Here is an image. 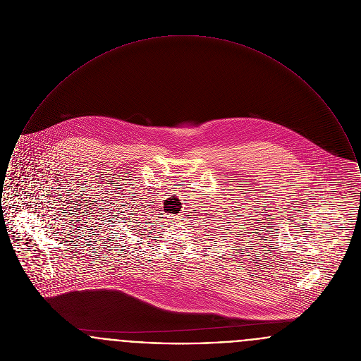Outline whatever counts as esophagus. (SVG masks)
Wrapping results in <instances>:
<instances>
[{
    "label": "esophagus",
    "mask_w": 361,
    "mask_h": 361,
    "mask_svg": "<svg viewBox=\"0 0 361 361\" xmlns=\"http://www.w3.org/2000/svg\"><path fill=\"white\" fill-rule=\"evenodd\" d=\"M172 220H175V221H180V220H182V217H180V215H179V216H173Z\"/></svg>",
    "instance_id": "34e87169"
}]
</instances>
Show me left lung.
<instances>
[{"instance_id":"obj_1","label":"left lung","mask_w":361,"mask_h":361,"mask_svg":"<svg viewBox=\"0 0 361 361\" xmlns=\"http://www.w3.org/2000/svg\"><path fill=\"white\" fill-rule=\"evenodd\" d=\"M230 212H231V211H230ZM227 215H228V212H227ZM227 215H226V214H224V215H223V216H221V219H224V220H227V219H228V216H227ZM227 223H231V221H230V220H227ZM234 223H237V221H234ZM223 224H224V223H223Z\"/></svg>"}]
</instances>
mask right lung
<instances>
[{
  "label": "right lung",
  "instance_id": "1",
  "mask_svg": "<svg viewBox=\"0 0 361 361\" xmlns=\"http://www.w3.org/2000/svg\"><path fill=\"white\" fill-rule=\"evenodd\" d=\"M106 209H109V208H106ZM114 211H115V209H114ZM108 214H111V211H108ZM121 214H123V212H121ZM105 215H106V214H105ZM108 219H111V220H109V223H108V226H111V224H114V226H115V224H116V221H118V223H121V221L127 223V221L130 220V217L126 216V215L121 216L119 214H115V215H108V216H105L104 220L106 221ZM141 223H142V221H141ZM128 226H130V224H128ZM109 230H112V228H109ZM115 231H116V230H115Z\"/></svg>",
  "mask_w": 361,
  "mask_h": 361
}]
</instances>
